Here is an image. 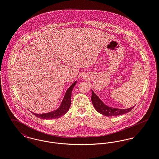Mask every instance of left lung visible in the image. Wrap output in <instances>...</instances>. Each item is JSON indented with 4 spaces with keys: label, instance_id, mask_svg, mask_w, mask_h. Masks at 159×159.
<instances>
[{
    "label": "left lung",
    "instance_id": "8db88e82",
    "mask_svg": "<svg viewBox=\"0 0 159 159\" xmlns=\"http://www.w3.org/2000/svg\"><path fill=\"white\" fill-rule=\"evenodd\" d=\"M91 100L95 110L98 113L108 117L116 116L127 113L134 108V106L128 109H119V108H114L110 107H108L106 106V104H104V103H103V102L93 92V91L92 90Z\"/></svg>",
    "mask_w": 159,
    "mask_h": 159
}]
</instances>
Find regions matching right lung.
<instances>
[{"label": "right lung", "instance_id": "1", "mask_svg": "<svg viewBox=\"0 0 159 159\" xmlns=\"http://www.w3.org/2000/svg\"><path fill=\"white\" fill-rule=\"evenodd\" d=\"M76 83H77V81L73 83L67 89V91L65 94V96L62 101L60 107L57 110L49 113H47L37 114L33 113V114H34V115H35L36 117L42 119H58V118H60L61 116H62L63 115H64L68 111L70 108V107L71 105V92L73 88L76 85Z\"/></svg>", "mask_w": 159, "mask_h": 159}]
</instances>
